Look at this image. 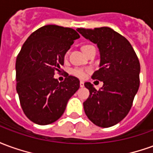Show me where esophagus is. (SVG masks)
<instances>
[{
	"label": "esophagus",
	"mask_w": 153,
	"mask_h": 153,
	"mask_svg": "<svg viewBox=\"0 0 153 153\" xmlns=\"http://www.w3.org/2000/svg\"><path fill=\"white\" fill-rule=\"evenodd\" d=\"M79 85H80V87H81V88H83V87H84V83H83V81H80Z\"/></svg>",
	"instance_id": "esophagus-1"
}]
</instances>
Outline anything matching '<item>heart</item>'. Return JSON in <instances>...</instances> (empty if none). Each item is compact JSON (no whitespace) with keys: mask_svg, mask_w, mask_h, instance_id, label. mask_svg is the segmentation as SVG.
Wrapping results in <instances>:
<instances>
[{"mask_svg":"<svg viewBox=\"0 0 153 153\" xmlns=\"http://www.w3.org/2000/svg\"><path fill=\"white\" fill-rule=\"evenodd\" d=\"M93 47L92 45H89V44H85V45H83L81 47V50L83 51V52L84 54H86V52L88 51V50L89 49L90 47ZM68 56V52L65 54V57H67ZM89 73V70H84L83 69H74V70L72 71V74H73L74 76L78 77L79 79H84L86 77L87 74Z\"/></svg>","mask_w":153,"mask_h":153,"instance_id":"1","label":"heart"}]
</instances>
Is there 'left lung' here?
Returning a JSON list of instances; mask_svg holds the SVG:
<instances>
[{
	"label": "left lung",
	"mask_w": 153,
	"mask_h": 153,
	"mask_svg": "<svg viewBox=\"0 0 153 153\" xmlns=\"http://www.w3.org/2000/svg\"><path fill=\"white\" fill-rule=\"evenodd\" d=\"M77 31L99 48L100 69L92 79L103 82L99 90L92 83H84L90 93L83 102L84 111L94 125L108 128L121 121L131 109L140 83L139 60L129 42L112 28Z\"/></svg>",
	"instance_id": "8db88e82"
}]
</instances>
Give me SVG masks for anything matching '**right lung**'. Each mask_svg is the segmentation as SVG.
<instances>
[{
    "mask_svg": "<svg viewBox=\"0 0 153 153\" xmlns=\"http://www.w3.org/2000/svg\"><path fill=\"white\" fill-rule=\"evenodd\" d=\"M79 37L73 28L46 25L28 37L18 54L16 90L23 111L35 124L56 121L79 88V80L66 72L63 82L54 78L63 70L65 55Z\"/></svg>",
    "mask_w": 153,
    "mask_h": 153,
    "instance_id": "obj_1",
    "label": "right lung"
}]
</instances>
